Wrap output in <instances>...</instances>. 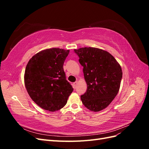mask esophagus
I'll return each mask as SVG.
<instances>
[{"label":"esophagus","mask_w":149,"mask_h":149,"mask_svg":"<svg viewBox=\"0 0 149 149\" xmlns=\"http://www.w3.org/2000/svg\"><path fill=\"white\" fill-rule=\"evenodd\" d=\"M78 83V81H76V82H74V83H73V88H74V89L76 88V86H77Z\"/></svg>","instance_id":"obj_1"}]
</instances>
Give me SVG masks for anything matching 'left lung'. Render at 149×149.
I'll return each instance as SVG.
<instances>
[{"mask_svg": "<svg viewBox=\"0 0 149 149\" xmlns=\"http://www.w3.org/2000/svg\"><path fill=\"white\" fill-rule=\"evenodd\" d=\"M74 51L83 66L88 86L81 96L83 104L94 112L105 109L119 92L123 78L120 65L109 52L100 48L84 47Z\"/></svg>", "mask_w": 149, "mask_h": 149, "instance_id": "obj_1", "label": "left lung"}]
</instances>
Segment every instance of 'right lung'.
I'll return each mask as SVG.
<instances>
[{"mask_svg": "<svg viewBox=\"0 0 149 149\" xmlns=\"http://www.w3.org/2000/svg\"><path fill=\"white\" fill-rule=\"evenodd\" d=\"M69 49H46L32 56L26 65L24 83L30 97L42 109H61L73 88L66 79L63 64Z\"/></svg>", "mask_w": 149, "mask_h": 149, "instance_id": "add662e5", "label": "right lung"}]
</instances>
